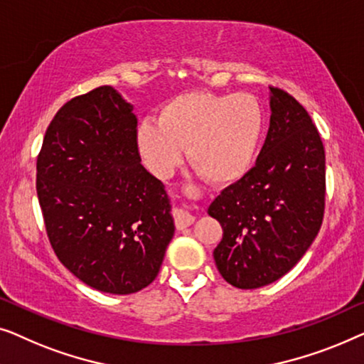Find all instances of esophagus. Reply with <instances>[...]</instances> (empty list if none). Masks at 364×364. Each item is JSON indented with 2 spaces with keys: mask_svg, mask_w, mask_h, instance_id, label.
Returning a JSON list of instances; mask_svg holds the SVG:
<instances>
[{
  "mask_svg": "<svg viewBox=\"0 0 364 364\" xmlns=\"http://www.w3.org/2000/svg\"><path fill=\"white\" fill-rule=\"evenodd\" d=\"M191 193H193V189L189 188V194H191ZM193 223H194L193 214L183 211V209H176V211H175V226H176V229L183 231V229L191 226Z\"/></svg>",
  "mask_w": 364,
  "mask_h": 364,
  "instance_id": "obj_1",
  "label": "esophagus"
}]
</instances>
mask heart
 <instances>
[{
  "mask_svg": "<svg viewBox=\"0 0 364 364\" xmlns=\"http://www.w3.org/2000/svg\"><path fill=\"white\" fill-rule=\"evenodd\" d=\"M156 122H143L136 130L148 168L158 176L170 175L188 148L191 166L218 186L247 175L264 132L262 107L250 94L186 92L161 105Z\"/></svg>",
  "mask_w": 364,
  "mask_h": 364,
  "instance_id": "b5f03b06",
  "label": "heart"
}]
</instances>
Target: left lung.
Returning <instances> with one entry per match:
<instances>
[{
  "label": "left lung",
  "instance_id": "left-lung-1",
  "mask_svg": "<svg viewBox=\"0 0 364 364\" xmlns=\"http://www.w3.org/2000/svg\"><path fill=\"white\" fill-rule=\"evenodd\" d=\"M270 89V125L255 166L209 206L223 226L214 249L219 274L237 289H259L304 257L325 213V148L309 112Z\"/></svg>",
  "mask_w": 364,
  "mask_h": 364
}]
</instances>
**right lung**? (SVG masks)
Instances as JSON below:
<instances>
[{
  "label": "right lung",
  "instance_id": "1",
  "mask_svg": "<svg viewBox=\"0 0 364 364\" xmlns=\"http://www.w3.org/2000/svg\"><path fill=\"white\" fill-rule=\"evenodd\" d=\"M133 107L102 85L60 107L36 163L55 255L105 294L129 295L160 272L175 234L163 183L141 165Z\"/></svg>",
  "mask_w": 364,
  "mask_h": 364
}]
</instances>
